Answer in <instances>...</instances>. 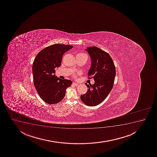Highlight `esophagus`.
I'll use <instances>...</instances> for the list:
<instances>
[{"mask_svg":"<svg viewBox=\"0 0 157 157\" xmlns=\"http://www.w3.org/2000/svg\"><path fill=\"white\" fill-rule=\"evenodd\" d=\"M72 85H74V86H78L79 85V84L77 83H75V82H73Z\"/></svg>","mask_w":157,"mask_h":157,"instance_id":"esophagus-1","label":"esophagus"}]
</instances>
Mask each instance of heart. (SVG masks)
<instances>
[{
	"label": "heart",
	"instance_id": "heart-1",
	"mask_svg": "<svg viewBox=\"0 0 157 157\" xmlns=\"http://www.w3.org/2000/svg\"><path fill=\"white\" fill-rule=\"evenodd\" d=\"M83 54H82H82H78V55H83ZM74 77H76V75H74Z\"/></svg>",
	"mask_w": 157,
	"mask_h": 157
}]
</instances>
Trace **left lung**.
I'll return each mask as SVG.
<instances>
[{
	"label": "left lung",
	"instance_id": "left-lung-1",
	"mask_svg": "<svg viewBox=\"0 0 157 157\" xmlns=\"http://www.w3.org/2000/svg\"><path fill=\"white\" fill-rule=\"evenodd\" d=\"M90 56L91 65L88 76L94 80L93 85H86L88 89L80 96L81 101L89 106H95L103 101L110 92L114 83L116 68L108 53L96 46L86 49Z\"/></svg>",
	"mask_w": 157,
	"mask_h": 157
}]
</instances>
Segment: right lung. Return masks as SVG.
<instances>
[{
    "mask_svg": "<svg viewBox=\"0 0 157 157\" xmlns=\"http://www.w3.org/2000/svg\"><path fill=\"white\" fill-rule=\"evenodd\" d=\"M73 47L68 44H55L47 47L37 54L33 65V83L38 94L50 105L63 99L66 90L72 84L70 80L56 76V68L61 65L63 54Z\"/></svg>",
    "mask_w": 157,
    "mask_h": 157,
    "instance_id": "1",
    "label": "right lung"
}]
</instances>
